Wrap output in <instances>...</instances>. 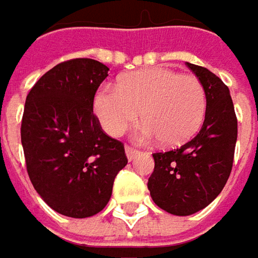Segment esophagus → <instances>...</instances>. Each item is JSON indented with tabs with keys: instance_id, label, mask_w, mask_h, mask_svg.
<instances>
[{
	"instance_id": "obj_1",
	"label": "esophagus",
	"mask_w": 258,
	"mask_h": 258,
	"mask_svg": "<svg viewBox=\"0 0 258 258\" xmlns=\"http://www.w3.org/2000/svg\"><path fill=\"white\" fill-rule=\"evenodd\" d=\"M124 153H126V157H127V160H129V161L135 160L137 156L139 154L138 150H135V148H132V147H129V145H126V147H124Z\"/></svg>"
}]
</instances>
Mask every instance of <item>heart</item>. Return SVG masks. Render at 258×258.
I'll list each match as a JSON object with an SVG mask.
<instances>
[{"label": "heart", "mask_w": 258, "mask_h": 258, "mask_svg": "<svg viewBox=\"0 0 258 258\" xmlns=\"http://www.w3.org/2000/svg\"><path fill=\"white\" fill-rule=\"evenodd\" d=\"M207 108L200 79L172 69L151 67L123 76L117 88L102 86L94 98V111L108 135H119L139 116L141 141L161 139L164 145H182L201 127Z\"/></svg>", "instance_id": "1"}]
</instances>
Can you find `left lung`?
Listing matches in <instances>:
<instances>
[{
	"label": "left lung",
	"instance_id": "1",
	"mask_svg": "<svg viewBox=\"0 0 258 258\" xmlns=\"http://www.w3.org/2000/svg\"><path fill=\"white\" fill-rule=\"evenodd\" d=\"M203 83L207 97L206 119L189 142L166 153H154L148 179L153 201L164 212L189 216L206 209L229 179L238 120L229 88L209 69L186 63Z\"/></svg>",
	"mask_w": 258,
	"mask_h": 258
}]
</instances>
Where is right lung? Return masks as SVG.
<instances>
[{"instance_id": "add662e5", "label": "right lung", "mask_w": 258, "mask_h": 258, "mask_svg": "<svg viewBox=\"0 0 258 258\" xmlns=\"http://www.w3.org/2000/svg\"><path fill=\"white\" fill-rule=\"evenodd\" d=\"M108 67L92 58L63 61L33 85L22 119L30 182L57 213L85 219L107 206L127 164L124 147L104 134L94 97Z\"/></svg>"}]
</instances>
